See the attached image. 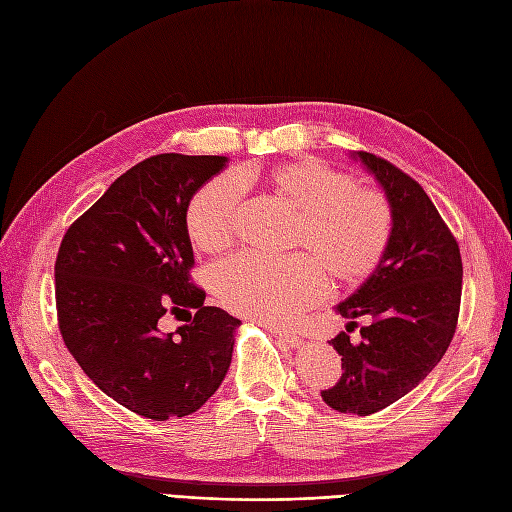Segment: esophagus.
<instances>
[{
    "label": "esophagus",
    "instance_id": "1",
    "mask_svg": "<svg viewBox=\"0 0 512 512\" xmlns=\"http://www.w3.org/2000/svg\"><path fill=\"white\" fill-rule=\"evenodd\" d=\"M262 324V327H269L277 337H280V339H284V342L288 344V346H301V342H303V339L297 335V333H294V331H290V329H280V327H271V324H267V322H260Z\"/></svg>",
    "mask_w": 512,
    "mask_h": 512
}]
</instances>
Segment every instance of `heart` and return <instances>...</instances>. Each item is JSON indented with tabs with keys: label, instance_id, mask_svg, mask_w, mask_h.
Masks as SVG:
<instances>
[{
	"label": "heart",
	"instance_id": "b5f03b06",
	"mask_svg": "<svg viewBox=\"0 0 512 512\" xmlns=\"http://www.w3.org/2000/svg\"><path fill=\"white\" fill-rule=\"evenodd\" d=\"M260 183L294 213L288 250L265 258L232 256L211 271V288L230 312L260 322H284L318 301L324 280L333 288L367 282L393 237L389 198L354 185V177L322 160L305 158L243 177L220 175L200 185L185 209L192 243L207 254L228 250L237 235L241 185Z\"/></svg>",
	"mask_w": 512,
	"mask_h": 512
}]
</instances>
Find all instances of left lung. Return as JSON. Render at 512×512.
<instances>
[{"instance_id":"1","label":"left lung","mask_w":512,"mask_h":512,"mask_svg":"<svg viewBox=\"0 0 512 512\" xmlns=\"http://www.w3.org/2000/svg\"><path fill=\"white\" fill-rule=\"evenodd\" d=\"M369 170L393 209V237L376 273L335 309L346 331L365 317L362 342L347 333L329 344L342 356V378L322 391L337 412L369 416L395 404L440 363L457 329L461 254L436 205L404 170L367 151L352 153Z\"/></svg>"}]
</instances>
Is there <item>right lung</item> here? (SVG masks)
I'll return each instance as SVG.
<instances>
[{"label": "right lung", "mask_w": 512, "mask_h": 512, "mask_svg": "<svg viewBox=\"0 0 512 512\" xmlns=\"http://www.w3.org/2000/svg\"><path fill=\"white\" fill-rule=\"evenodd\" d=\"M224 156L160 153L126 170L61 239L59 331L100 391L153 421L188 416L220 389L241 320L205 305L185 209ZM170 311L189 314L160 334ZM195 314L192 315L191 312Z\"/></svg>", "instance_id": "add662e5"}]
</instances>
